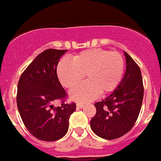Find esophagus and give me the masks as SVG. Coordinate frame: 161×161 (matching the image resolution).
<instances>
[{
  "label": "esophagus",
  "mask_w": 161,
  "mask_h": 161,
  "mask_svg": "<svg viewBox=\"0 0 161 161\" xmlns=\"http://www.w3.org/2000/svg\"><path fill=\"white\" fill-rule=\"evenodd\" d=\"M84 106V103H77L76 104V108H83Z\"/></svg>",
  "instance_id": "esophagus-1"
}]
</instances>
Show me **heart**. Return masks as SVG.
Instances as JSON below:
<instances>
[{"instance_id": "b5f03b06", "label": "heart", "mask_w": 161, "mask_h": 161, "mask_svg": "<svg viewBox=\"0 0 161 161\" xmlns=\"http://www.w3.org/2000/svg\"><path fill=\"white\" fill-rule=\"evenodd\" d=\"M125 60L120 53L102 48H92L80 52L73 60L62 59L58 64L57 74L67 88H74L85 76L84 83L71 92L76 101H91L101 92H112L121 80Z\"/></svg>"}]
</instances>
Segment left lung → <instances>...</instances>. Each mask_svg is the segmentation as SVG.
<instances>
[{"mask_svg": "<svg viewBox=\"0 0 161 161\" xmlns=\"http://www.w3.org/2000/svg\"><path fill=\"white\" fill-rule=\"evenodd\" d=\"M126 72L120 85L107 98L95 103L90 121L94 133L106 140L119 138L132 129L140 114L144 97L142 76L138 64L125 52Z\"/></svg>", "mask_w": 161, "mask_h": 161, "instance_id": "1", "label": "left lung"}]
</instances>
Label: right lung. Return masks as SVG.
Instances as JSON below:
<instances>
[{"label": "right lung", "instance_id": "1", "mask_svg": "<svg viewBox=\"0 0 161 161\" xmlns=\"http://www.w3.org/2000/svg\"><path fill=\"white\" fill-rule=\"evenodd\" d=\"M66 49L49 48L40 53L22 73L17 85V104L24 125L38 140L56 141L69 129V119L76 110L59 81L57 67ZM60 99L62 105L52 104Z\"/></svg>", "mask_w": 161, "mask_h": 161}]
</instances>
